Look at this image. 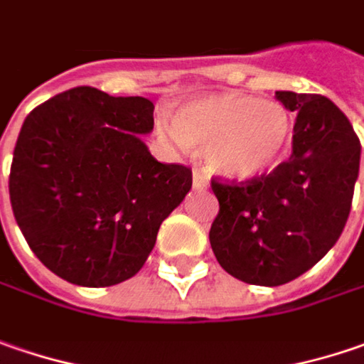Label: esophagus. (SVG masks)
Listing matches in <instances>:
<instances>
[{
    "instance_id": "34e87169",
    "label": "esophagus",
    "mask_w": 364,
    "mask_h": 364,
    "mask_svg": "<svg viewBox=\"0 0 364 364\" xmlns=\"http://www.w3.org/2000/svg\"><path fill=\"white\" fill-rule=\"evenodd\" d=\"M192 182H194V188H207L209 186V178H207V173L203 172V170H194Z\"/></svg>"
}]
</instances>
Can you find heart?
Segmentation results:
<instances>
[{"label":"heart","instance_id":"b5f03b06","mask_svg":"<svg viewBox=\"0 0 364 364\" xmlns=\"http://www.w3.org/2000/svg\"><path fill=\"white\" fill-rule=\"evenodd\" d=\"M161 131L207 151L210 172L247 182L281 166L293 119L281 102L225 92L188 102L176 117V129L161 124Z\"/></svg>","mask_w":364,"mask_h":364}]
</instances>
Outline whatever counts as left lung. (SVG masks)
I'll return each mask as SVG.
<instances>
[{"mask_svg": "<svg viewBox=\"0 0 364 364\" xmlns=\"http://www.w3.org/2000/svg\"><path fill=\"white\" fill-rule=\"evenodd\" d=\"M277 100L297 112L289 161L247 182L210 180L215 258L231 277L262 287L297 279L336 244L360 161V141L334 102L295 92H277Z\"/></svg>", "mask_w": 364, "mask_h": 364, "instance_id": "8db88e82", "label": "left lung"}]
</instances>
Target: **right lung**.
Instances as JSON below:
<instances>
[{
  "label": "right lung",
  "instance_id": "obj_1",
  "mask_svg": "<svg viewBox=\"0 0 364 364\" xmlns=\"http://www.w3.org/2000/svg\"><path fill=\"white\" fill-rule=\"evenodd\" d=\"M154 102L80 85L24 120L9 170L11 210L50 272L82 287L135 277L161 221L192 186V170L161 164L141 135Z\"/></svg>",
  "mask_w": 364,
  "mask_h": 364
}]
</instances>
